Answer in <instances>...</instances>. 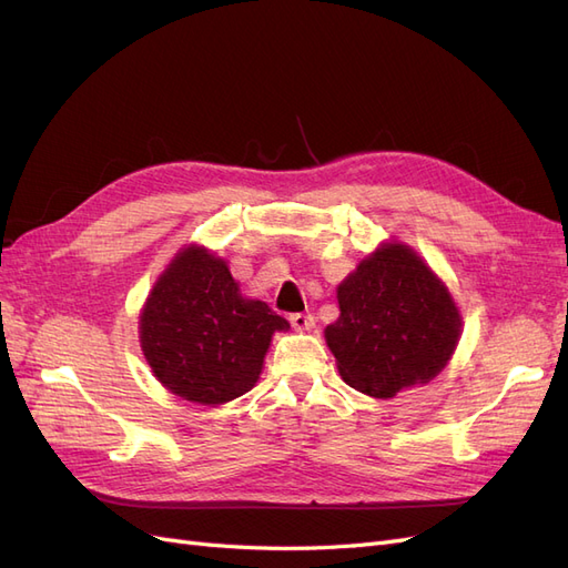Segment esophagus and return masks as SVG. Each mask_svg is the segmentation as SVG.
Segmentation results:
<instances>
[{
    "instance_id": "1",
    "label": "esophagus",
    "mask_w": 568,
    "mask_h": 568,
    "mask_svg": "<svg viewBox=\"0 0 568 568\" xmlns=\"http://www.w3.org/2000/svg\"><path fill=\"white\" fill-rule=\"evenodd\" d=\"M288 320L296 332H311L315 326V317L311 313H294Z\"/></svg>"
}]
</instances>
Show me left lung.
Here are the masks:
<instances>
[{
  "label": "left lung",
  "instance_id": "obj_1",
  "mask_svg": "<svg viewBox=\"0 0 568 568\" xmlns=\"http://www.w3.org/2000/svg\"><path fill=\"white\" fill-rule=\"evenodd\" d=\"M341 317L324 329L343 382L372 398L432 382L459 338V313L422 257L386 244L336 291Z\"/></svg>",
  "mask_w": 568,
  "mask_h": 568
}]
</instances>
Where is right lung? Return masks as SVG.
<instances>
[{
    "label": "right lung",
    "mask_w": 568,
    "mask_h": 568,
    "mask_svg": "<svg viewBox=\"0 0 568 568\" xmlns=\"http://www.w3.org/2000/svg\"><path fill=\"white\" fill-rule=\"evenodd\" d=\"M288 322L263 301L239 294L227 263L184 248L153 286L140 341L159 382L184 400L222 405L251 390L274 332Z\"/></svg>",
    "instance_id": "1"
}]
</instances>
